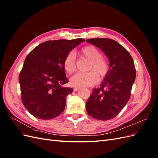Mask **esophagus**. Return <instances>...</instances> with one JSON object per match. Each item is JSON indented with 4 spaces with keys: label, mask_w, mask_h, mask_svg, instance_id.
I'll list each match as a JSON object with an SVG mask.
<instances>
[{
    "label": "esophagus",
    "mask_w": 158,
    "mask_h": 158,
    "mask_svg": "<svg viewBox=\"0 0 158 158\" xmlns=\"http://www.w3.org/2000/svg\"><path fill=\"white\" fill-rule=\"evenodd\" d=\"M80 88H78V87H75V88H74V92H77L78 89H80Z\"/></svg>",
    "instance_id": "1"
}]
</instances>
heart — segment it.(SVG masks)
<instances>
[{
  "label": "heart",
  "mask_w": 158,
  "mask_h": 158,
  "mask_svg": "<svg viewBox=\"0 0 158 158\" xmlns=\"http://www.w3.org/2000/svg\"><path fill=\"white\" fill-rule=\"evenodd\" d=\"M81 54L91 60L87 73H78L70 78V84L74 87L90 86L96 84L99 77H104L109 69V63L107 59L102 56V52L94 45L85 46L81 49ZM64 68L69 74L74 73L76 69V56L73 52H69L64 60Z\"/></svg>",
  "instance_id": "heart-1"
}]
</instances>
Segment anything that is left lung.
Returning a JSON list of instances; mask_svg holds the SVG:
<instances>
[{
    "label": "left lung",
    "instance_id": "1",
    "mask_svg": "<svg viewBox=\"0 0 158 158\" xmlns=\"http://www.w3.org/2000/svg\"><path fill=\"white\" fill-rule=\"evenodd\" d=\"M106 55L109 69L100 88L93 92L85 103L88 114L98 120L107 121L115 117L131 97L136 78L134 60L128 51L116 41L107 38L87 40Z\"/></svg>",
    "mask_w": 158,
    "mask_h": 158
}]
</instances>
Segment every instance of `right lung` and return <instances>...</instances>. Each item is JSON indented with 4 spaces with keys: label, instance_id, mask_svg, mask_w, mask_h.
<instances>
[{
    "label": "right lung",
    "instance_id": "obj_1",
    "mask_svg": "<svg viewBox=\"0 0 158 158\" xmlns=\"http://www.w3.org/2000/svg\"><path fill=\"white\" fill-rule=\"evenodd\" d=\"M73 40L47 41L27 55L19 75L23 106L40 119L54 118L63 112L66 98L73 92L63 85L69 82L64 68L66 56L81 42Z\"/></svg>",
    "mask_w": 158,
    "mask_h": 158
}]
</instances>
